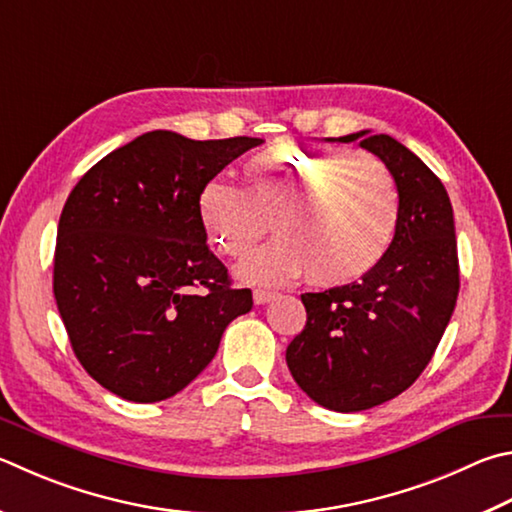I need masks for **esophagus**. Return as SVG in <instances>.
Returning <instances> with one entry per match:
<instances>
[{"mask_svg":"<svg viewBox=\"0 0 512 512\" xmlns=\"http://www.w3.org/2000/svg\"><path fill=\"white\" fill-rule=\"evenodd\" d=\"M277 293L275 291H266V288H255L253 291V300L255 304H268L271 300H275Z\"/></svg>","mask_w":512,"mask_h":512,"instance_id":"1","label":"esophagus"}]
</instances>
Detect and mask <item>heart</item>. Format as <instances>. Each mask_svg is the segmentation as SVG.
I'll use <instances>...</instances> for the list:
<instances>
[{
  "mask_svg": "<svg viewBox=\"0 0 512 512\" xmlns=\"http://www.w3.org/2000/svg\"><path fill=\"white\" fill-rule=\"evenodd\" d=\"M244 192L210 181L199 219L221 253L246 259L266 237L275 244L239 268L253 284H282L309 273L318 286L367 275L392 246L398 192L392 172L369 152L273 145L246 161Z\"/></svg>",
  "mask_w": 512,
  "mask_h": 512,
  "instance_id": "b5f03b06",
  "label": "heart"
}]
</instances>
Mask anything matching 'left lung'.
Instances as JSON below:
<instances>
[{"instance_id":"obj_1","label":"left lung","mask_w":512,"mask_h":512,"mask_svg":"<svg viewBox=\"0 0 512 512\" xmlns=\"http://www.w3.org/2000/svg\"><path fill=\"white\" fill-rule=\"evenodd\" d=\"M392 172L398 226L385 257L358 282L304 293L306 324L286 365L306 396L360 412L405 392L432 360L459 295L452 203L430 167L387 134L356 132Z\"/></svg>"}]
</instances>
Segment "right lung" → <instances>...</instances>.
Instances as JSON below:
<instances>
[{
    "label": "right lung",
    "instance_id": "add662e5",
    "mask_svg": "<svg viewBox=\"0 0 512 512\" xmlns=\"http://www.w3.org/2000/svg\"><path fill=\"white\" fill-rule=\"evenodd\" d=\"M262 138L192 141L147 132L82 176L64 203L53 295L87 374L125 401L156 403L210 365L253 309L208 248L199 194Z\"/></svg>",
    "mask_w": 512,
    "mask_h": 512
}]
</instances>
